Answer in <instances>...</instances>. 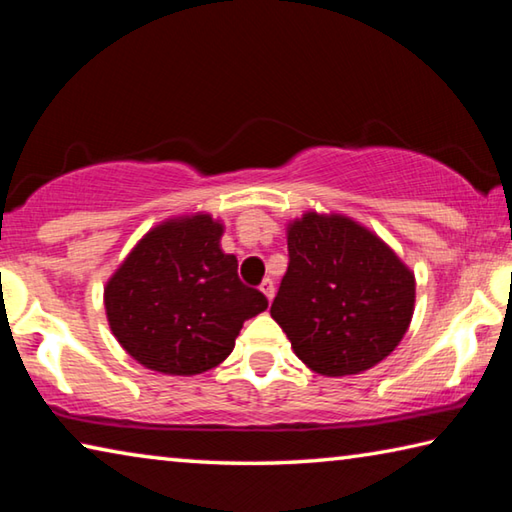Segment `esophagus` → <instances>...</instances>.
<instances>
[{
  "instance_id": "1",
  "label": "esophagus",
  "mask_w": 512,
  "mask_h": 512,
  "mask_svg": "<svg viewBox=\"0 0 512 512\" xmlns=\"http://www.w3.org/2000/svg\"><path fill=\"white\" fill-rule=\"evenodd\" d=\"M259 291L264 293L268 302H271V300L275 298V284H273L271 280H264V282H262V287H259Z\"/></svg>"
}]
</instances>
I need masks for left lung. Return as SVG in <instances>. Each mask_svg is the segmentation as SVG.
<instances>
[{
    "label": "left lung",
    "mask_w": 512,
    "mask_h": 512,
    "mask_svg": "<svg viewBox=\"0 0 512 512\" xmlns=\"http://www.w3.org/2000/svg\"><path fill=\"white\" fill-rule=\"evenodd\" d=\"M289 268L271 305L296 357L318 375H359L411 325L415 275L359 221L309 210L287 223Z\"/></svg>",
    "instance_id": "left-lung-1"
}]
</instances>
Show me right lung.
<instances>
[{"mask_svg": "<svg viewBox=\"0 0 512 512\" xmlns=\"http://www.w3.org/2000/svg\"><path fill=\"white\" fill-rule=\"evenodd\" d=\"M223 221L207 212L169 216L137 241L103 287L110 332L140 366L192 377L235 350L248 318L268 307L223 253Z\"/></svg>", "mask_w": 512, "mask_h": 512, "instance_id": "add662e5", "label": "right lung"}]
</instances>
